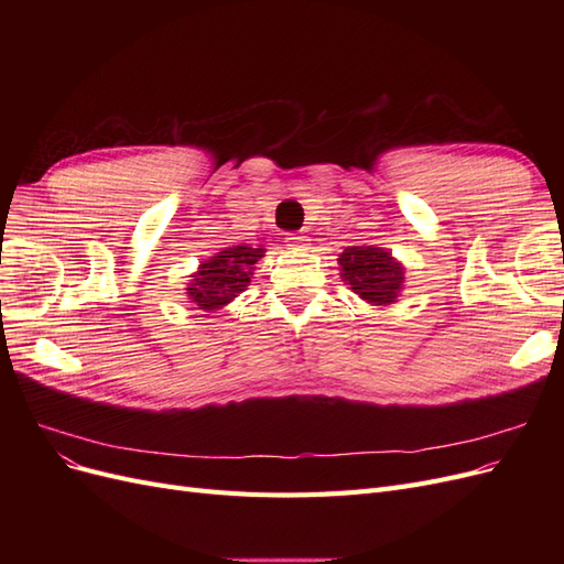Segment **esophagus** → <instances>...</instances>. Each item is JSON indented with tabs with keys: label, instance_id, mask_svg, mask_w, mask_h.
<instances>
[{
	"label": "esophagus",
	"instance_id": "1",
	"mask_svg": "<svg viewBox=\"0 0 564 564\" xmlns=\"http://www.w3.org/2000/svg\"><path fill=\"white\" fill-rule=\"evenodd\" d=\"M286 247H289V249H296V251L308 249V237H305L303 232L286 235Z\"/></svg>",
	"mask_w": 564,
	"mask_h": 564
}]
</instances>
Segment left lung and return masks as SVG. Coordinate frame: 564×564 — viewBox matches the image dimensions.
Listing matches in <instances>:
<instances>
[{
    "label": "left lung",
    "instance_id": "left-lung-1",
    "mask_svg": "<svg viewBox=\"0 0 564 564\" xmlns=\"http://www.w3.org/2000/svg\"><path fill=\"white\" fill-rule=\"evenodd\" d=\"M338 265L344 282L367 303L390 305L398 301L404 284V268L392 259L390 251L377 245L346 247L338 256Z\"/></svg>",
    "mask_w": 564,
    "mask_h": 564
}]
</instances>
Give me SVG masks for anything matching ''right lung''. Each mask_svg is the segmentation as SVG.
Wrapping results in <instances>:
<instances>
[{
    "mask_svg": "<svg viewBox=\"0 0 564 564\" xmlns=\"http://www.w3.org/2000/svg\"><path fill=\"white\" fill-rule=\"evenodd\" d=\"M265 249H253L247 245L228 247L209 256L199 263V270L193 272L191 284L185 286V294L197 311L212 313L224 308L237 294H242L251 282L253 265L261 259Z\"/></svg>",
    "mask_w": 564,
    "mask_h": 564,
    "instance_id": "add662e5",
    "label": "right lung"
}]
</instances>
